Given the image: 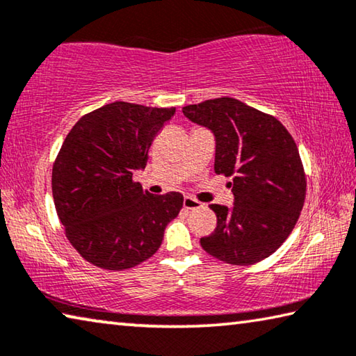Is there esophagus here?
Masks as SVG:
<instances>
[{
  "label": "esophagus",
  "mask_w": 356,
  "mask_h": 356,
  "mask_svg": "<svg viewBox=\"0 0 356 356\" xmlns=\"http://www.w3.org/2000/svg\"><path fill=\"white\" fill-rule=\"evenodd\" d=\"M202 207V202L193 200L190 196H185L184 197V209L185 210H195V209H201Z\"/></svg>",
  "instance_id": "34e87169"
}]
</instances>
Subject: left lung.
<instances>
[{
	"mask_svg": "<svg viewBox=\"0 0 356 356\" xmlns=\"http://www.w3.org/2000/svg\"><path fill=\"white\" fill-rule=\"evenodd\" d=\"M191 122L213 131L215 172L232 177L234 207L212 204L216 227L201 246L232 265H251L291 236L305 204L298 147L278 119L232 97L186 105Z\"/></svg>",
	"mask_w": 356,
	"mask_h": 356,
	"instance_id": "obj_1",
	"label": "left lung"
}]
</instances>
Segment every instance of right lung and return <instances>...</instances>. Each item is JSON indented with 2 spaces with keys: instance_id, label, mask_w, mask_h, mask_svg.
Here are the masks:
<instances>
[{
  "instance_id": "1",
  "label": "right lung",
  "mask_w": 356,
  "mask_h": 356,
  "mask_svg": "<svg viewBox=\"0 0 356 356\" xmlns=\"http://www.w3.org/2000/svg\"><path fill=\"white\" fill-rule=\"evenodd\" d=\"M176 108L113 102L84 114L53 163L51 190L65 237L84 261L127 270L147 261L184 206L177 191L154 196L134 180Z\"/></svg>"
}]
</instances>
